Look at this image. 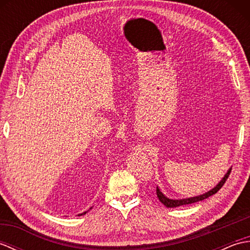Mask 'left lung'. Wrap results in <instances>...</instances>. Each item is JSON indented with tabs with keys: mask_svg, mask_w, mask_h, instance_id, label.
Returning <instances> with one entry per match:
<instances>
[{
	"mask_svg": "<svg viewBox=\"0 0 250 250\" xmlns=\"http://www.w3.org/2000/svg\"><path fill=\"white\" fill-rule=\"evenodd\" d=\"M230 172H231V167L228 169V172L225 174V176L222 177V179L220 180L218 184L215 186L213 189H210L209 191H207V192H205L203 194H200V195H196V196H191V198H187V199L174 200V199H169V198H167V196L164 195L161 192V190L159 189V187H157V196H158L159 201H160L161 203L163 205H166L167 207H178V206H182V205L192 204V203H195V202H199V201H202V200H204V199H207V198H208V196L217 193V191H219V189L222 187V186L225 185L226 180L228 179V177H229Z\"/></svg>",
	"mask_w": 250,
	"mask_h": 250,
	"instance_id": "1",
	"label": "left lung"
}]
</instances>
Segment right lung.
I'll return each mask as SVG.
<instances>
[{
  "label": "right lung",
  "instance_id": "right-lung-1",
  "mask_svg": "<svg viewBox=\"0 0 250 250\" xmlns=\"http://www.w3.org/2000/svg\"><path fill=\"white\" fill-rule=\"evenodd\" d=\"M90 209H92V207H90V208H89V210H90ZM89 210H87V211H83V213H82V214H78V216H83V215H84V214H87Z\"/></svg>",
  "mask_w": 250,
  "mask_h": 250
}]
</instances>
